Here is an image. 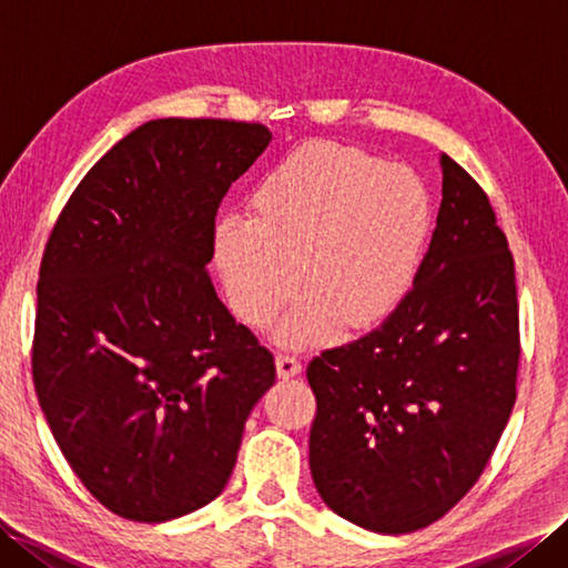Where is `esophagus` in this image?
I'll return each mask as SVG.
<instances>
[{"label": "esophagus", "instance_id": "34e87169", "mask_svg": "<svg viewBox=\"0 0 568 568\" xmlns=\"http://www.w3.org/2000/svg\"><path fill=\"white\" fill-rule=\"evenodd\" d=\"M275 368H277V376H281L283 381L287 378H295L300 371H303V364L295 356H287V354H281L275 358Z\"/></svg>", "mask_w": 568, "mask_h": 568}]
</instances>
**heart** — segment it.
Here are the masks:
<instances>
[{
    "instance_id": "obj_1",
    "label": "heart",
    "mask_w": 568,
    "mask_h": 568,
    "mask_svg": "<svg viewBox=\"0 0 568 568\" xmlns=\"http://www.w3.org/2000/svg\"><path fill=\"white\" fill-rule=\"evenodd\" d=\"M432 229L425 183L405 165L336 141H307L265 171L251 216L224 214L212 251L226 303L253 329L305 295L277 339L287 346L378 327L417 281Z\"/></svg>"
}]
</instances>
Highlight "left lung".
Here are the masks:
<instances>
[{
    "label": "left lung",
    "instance_id": "1",
    "mask_svg": "<svg viewBox=\"0 0 568 568\" xmlns=\"http://www.w3.org/2000/svg\"><path fill=\"white\" fill-rule=\"evenodd\" d=\"M442 207L413 291L378 329L310 361V468L373 532L437 523L484 474L515 405V261L488 195L442 153Z\"/></svg>",
    "mask_w": 568,
    "mask_h": 568
}]
</instances>
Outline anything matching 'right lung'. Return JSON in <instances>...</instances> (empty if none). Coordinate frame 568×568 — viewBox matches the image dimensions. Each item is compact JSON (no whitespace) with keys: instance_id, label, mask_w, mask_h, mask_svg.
Here are the masks:
<instances>
[{"instance_id":"1","label":"right lung","mask_w":568,"mask_h":568,"mask_svg":"<svg viewBox=\"0 0 568 568\" xmlns=\"http://www.w3.org/2000/svg\"><path fill=\"white\" fill-rule=\"evenodd\" d=\"M268 143L263 124L153 119L90 168L48 236L36 395L82 486L126 520L220 496L275 383L207 275L216 210Z\"/></svg>"}]
</instances>
